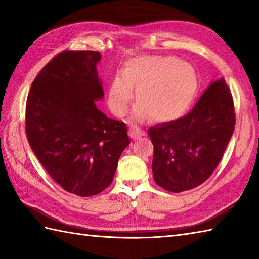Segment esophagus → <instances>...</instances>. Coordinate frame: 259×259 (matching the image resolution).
Instances as JSON below:
<instances>
[{
    "instance_id": "obj_1",
    "label": "esophagus",
    "mask_w": 259,
    "mask_h": 259,
    "mask_svg": "<svg viewBox=\"0 0 259 259\" xmlns=\"http://www.w3.org/2000/svg\"><path fill=\"white\" fill-rule=\"evenodd\" d=\"M145 135V133L144 131H142L139 126H137V125H131L130 128H129V136L131 137V138L133 139H139L141 136H144Z\"/></svg>"
}]
</instances>
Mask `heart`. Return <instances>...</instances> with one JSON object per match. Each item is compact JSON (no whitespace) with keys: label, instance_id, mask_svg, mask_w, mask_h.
Here are the masks:
<instances>
[{"label":"heart","instance_id":"heart-1","mask_svg":"<svg viewBox=\"0 0 259 259\" xmlns=\"http://www.w3.org/2000/svg\"><path fill=\"white\" fill-rule=\"evenodd\" d=\"M137 88L133 118L151 117L170 122L188 111L199 90L195 69L176 57L139 56L124 63L121 75L114 76L108 90L111 111L122 117L128 111Z\"/></svg>","mask_w":259,"mask_h":259}]
</instances>
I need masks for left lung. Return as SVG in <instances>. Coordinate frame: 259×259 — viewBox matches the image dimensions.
<instances>
[{
	"label": "left lung",
	"instance_id": "left-lung-1",
	"mask_svg": "<svg viewBox=\"0 0 259 259\" xmlns=\"http://www.w3.org/2000/svg\"><path fill=\"white\" fill-rule=\"evenodd\" d=\"M235 121L232 93L221 78L209 84L185 117L151 126L155 183L171 192L205 183L222 160Z\"/></svg>",
	"mask_w": 259,
	"mask_h": 259
}]
</instances>
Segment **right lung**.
Returning <instances> with one entry per match:
<instances>
[{
	"label": "right lung",
	"mask_w": 259,
	"mask_h": 259,
	"mask_svg": "<svg viewBox=\"0 0 259 259\" xmlns=\"http://www.w3.org/2000/svg\"><path fill=\"white\" fill-rule=\"evenodd\" d=\"M97 51H63L33 81L25 130L32 151L57 184L81 197L112 183L121 153L130 144L123 122L108 118L96 101L103 89Z\"/></svg>",
	"instance_id": "obj_1"
}]
</instances>
